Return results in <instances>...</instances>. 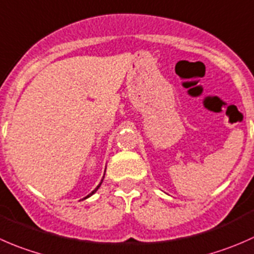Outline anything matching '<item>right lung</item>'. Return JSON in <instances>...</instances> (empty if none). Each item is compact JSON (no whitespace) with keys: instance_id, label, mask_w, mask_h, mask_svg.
I'll return each instance as SVG.
<instances>
[{"instance_id":"1","label":"right lung","mask_w":254,"mask_h":254,"mask_svg":"<svg viewBox=\"0 0 254 254\" xmlns=\"http://www.w3.org/2000/svg\"><path fill=\"white\" fill-rule=\"evenodd\" d=\"M105 172H106V170H105ZM104 178H105V174H104ZM104 178H102V179H101V183H100V184H99V185H97V187H96V188H95V190H92V191H91V192H90V194H89V195H87V196H85V197H84V199H87V197H90V196H91V195H92V194H95V192H96V191H97V189H99V188H100V187H101V184H102V180H104ZM84 199H82V200H84Z\"/></svg>"}]
</instances>
